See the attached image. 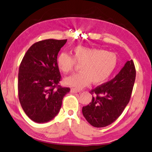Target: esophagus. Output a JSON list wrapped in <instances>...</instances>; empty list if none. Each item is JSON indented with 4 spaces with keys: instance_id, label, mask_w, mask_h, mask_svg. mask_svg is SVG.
<instances>
[{
    "instance_id": "1",
    "label": "esophagus",
    "mask_w": 152,
    "mask_h": 152,
    "mask_svg": "<svg viewBox=\"0 0 152 152\" xmlns=\"http://www.w3.org/2000/svg\"><path fill=\"white\" fill-rule=\"evenodd\" d=\"M78 92H79V91L77 90V89L75 88H72L70 89V93H78Z\"/></svg>"
}]
</instances>
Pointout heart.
<instances>
[{
	"mask_svg": "<svg viewBox=\"0 0 152 152\" xmlns=\"http://www.w3.org/2000/svg\"><path fill=\"white\" fill-rule=\"evenodd\" d=\"M74 57L61 53L57 58V66L64 74L73 71L76 62L80 66V73L72 74L64 79L66 85L81 88L93 85H101L112 75L118 64L115 53L107 50L78 46L74 49Z\"/></svg>",
	"mask_w": 152,
	"mask_h": 152,
	"instance_id": "obj_1",
	"label": "heart"
}]
</instances>
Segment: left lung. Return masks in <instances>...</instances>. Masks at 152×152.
Here are the masks:
<instances>
[{"label":"left lung","mask_w":152,"mask_h":152,"mask_svg":"<svg viewBox=\"0 0 152 152\" xmlns=\"http://www.w3.org/2000/svg\"><path fill=\"white\" fill-rule=\"evenodd\" d=\"M135 76L131 59L112 80L91 90V93L95 94V97L82 110L89 124L97 128L107 126L122 114L131 99Z\"/></svg>","instance_id":"8db88e82"}]
</instances>
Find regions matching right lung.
<instances>
[{"label": "right lung", "instance_id": "1", "mask_svg": "<svg viewBox=\"0 0 152 152\" xmlns=\"http://www.w3.org/2000/svg\"><path fill=\"white\" fill-rule=\"evenodd\" d=\"M66 42L67 40L47 39L36 42L21 62L19 99L26 114L37 123L53 119L61 109L64 97L70 91L58 85L61 75L57 55Z\"/></svg>", "mask_w": 152, "mask_h": 152}]
</instances>
